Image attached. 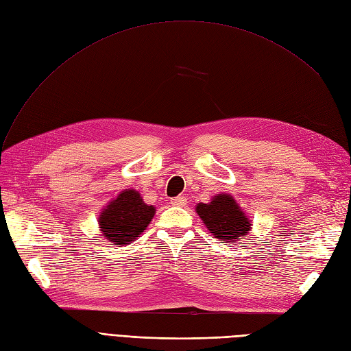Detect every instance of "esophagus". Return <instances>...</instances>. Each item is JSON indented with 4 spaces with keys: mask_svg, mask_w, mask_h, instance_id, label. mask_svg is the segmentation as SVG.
I'll list each match as a JSON object with an SVG mask.
<instances>
[{
    "mask_svg": "<svg viewBox=\"0 0 351 351\" xmlns=\"http://www.w3.org/2000/svg\"><path fill=\"white\" fill-rule=\"evenodd\" d=\"M171 204L174 206H184L187 204V199L184 196H177V197L171 199Z\"/></svg>",
    "mask_w": 351,
    "mask_h": 351,
    "instance_id": "esophagus-1",
    "label": "esophagus"
}]
</instances>
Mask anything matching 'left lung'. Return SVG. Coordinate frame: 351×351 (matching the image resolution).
I'll use <instances>...</instances> for the list:
<instances>
[{"instance_id": "left-lung-1", "label": "left lung", "mask_w": 351, "mask_h": 351, "mask_svg": "<svg viewBox=\"0 0 351 351\" xmlns=\"http://www.w3.org/2000/svg\"><path fill=\"white\" fill-rule=\"evenodd\" d=\"M199 217L204 219L208 230L222 243H234L246 237L252 222L244 217L240 206L230 195H218L210 204H199L196 206Z\"/></svg>"}]
</instances>
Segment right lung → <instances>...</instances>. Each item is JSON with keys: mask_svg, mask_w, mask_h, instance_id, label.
I'll list each match as a JSON object with an SVG mask.
<instances>
[{"mask_svg": "<svg viewBox=\"0 0 351 351\" xmlns=\"http://www.w3.org/2000/svg\"><path fill=\"white\" fill-rule=\"evenodd\" d=\"M154 215L155 208L143 204L139 193L125 190L102 212L99 228L105 239L124 246L142 234Z\"/></svg>", "mask_w": 351, "mask_h": 351, "instance_id": "obj_1", "label": "right lung"}]
</instances>
